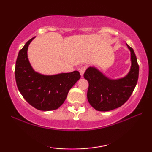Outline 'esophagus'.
I'll use <instances>...</instances> for the list:
<instances>
[{
	"label": "esophagus",
	"instance_id": "34e87169",
	"mask_svg": "<svg viewBox=\"0 0 152 152\" xmlns=\"http://www.w3.org/2000/svg\"><path fill=\"white\" fill-rule=\"evenodd\" d=\"M85 70H86V67H85V66H82V67H81L80 68V73L82 77H83V75H84Z\"/></svg>",
	"mask_w": 152,
	"mask_h": 152
}]
</instances>
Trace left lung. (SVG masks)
<instances>
[{
  "label": "left lung",
  "instance_id": "8db88e82",
  "mask_svg": "<svg viewBox=\"0 0 152 152\" xmlns=\"http://www.w3.org/2000/svg\"><path fill=\"white\" fill-rule=\"evenodd\" d=\"M126 45L131 53L132 65L123 77L109 78L94 66L88 67L84 72V77L89 84L87 98L97 111H109L121 107L128 100L136 86L139 66L134 50Z\"/></svg>",
  "mask_w": 152,
  "mask_h": 152
}]
</instances>
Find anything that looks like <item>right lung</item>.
<instances>
[{"mask_svg":"<svg viewBox=\"0 0 152 152\" xmlns=\"http://www.w3.org/2000/svg\"><path fill=\"white\" fill-rule=\"evenodd\" d=\"M34 38L29 40L18 53L15 67L16 84L24 99L32 107L41 111L55 110L66 100L80 74L77 70L55 75L35 71L28 57V46Z\"/></svg>","mask_w":152,"mask_h":152,"instance_id":"obj_1","label":"right lung"}]
</instances>
